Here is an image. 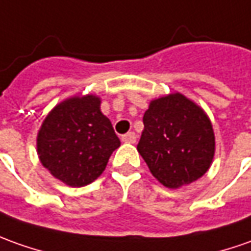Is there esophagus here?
<instances>
[{
  "label": "esophagus",
  "instance_id": "esophagus-1",
  "mask_svg": "<svg viewBox=\"0 0 251 251\" xmlns=\"http://www.w3.org/2000/svg\"><path fill=\"white\" fill-rule=\"evenodd\" d=\"M136 139H137V136H136V133L134 132H129L122 136V141H124V143H129V144L136 143Z\"/></svg>",
  "mask_w": 251,
  "mask_h": 251
}]
</instances>
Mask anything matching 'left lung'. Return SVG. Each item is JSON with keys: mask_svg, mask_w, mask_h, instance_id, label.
<instances>
[{"mask_svg": "<svg viewBox=\"0 0 251 251\" xmlns=\"http://www.w3.org/2000/svg\"><path fill=\"white\" fill-rule=\"evenodd\" d=\"M137 151L155 178L178 188L207 172L214 156V133L204 111L175 93L152 100L144 117Z\"/></svg>", "mask_w": 251, "mask_h": 251, "instance_id": "8db88e82", "label": "left lung"}]
</instances>
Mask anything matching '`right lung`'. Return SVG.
<instances>
[{
  "instance_id": "right-lung-1",
  "label": "right lung",
  "mask_w": 251,
  "mask_h": 251,
  "mask_svg": "<svg viewBox=\"0 0 251 251\" xmlns=\"http://www.w3.org/2000/svg\"><path fill=\"white\" fill-rule=\"evenodd\" d=\"M119 146L110 119L100 111V99L93 95L71 97L56 105L37 139L41 163L71 187L95 181Z\"/></svg>"
}]
</instances>
